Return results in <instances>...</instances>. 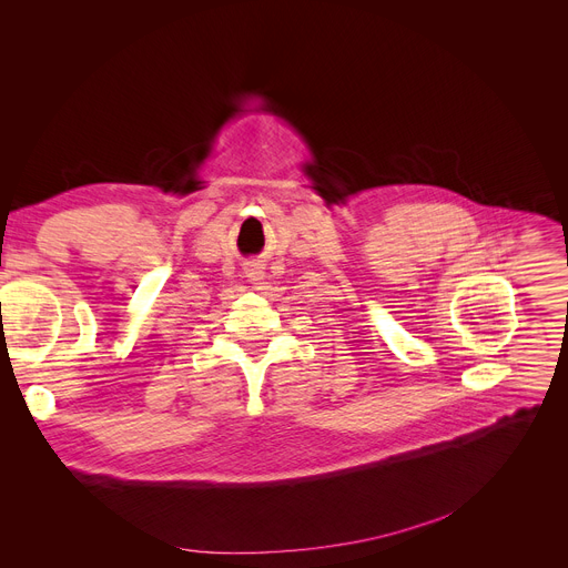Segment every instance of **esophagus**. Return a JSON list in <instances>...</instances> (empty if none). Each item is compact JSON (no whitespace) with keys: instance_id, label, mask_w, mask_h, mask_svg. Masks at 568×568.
<instances>
[{"instance_id":"obj_1","label":"esophagus","mask_w":568,"mask_h":568,"mask_svg":"<svg viewBox=\"0 0 568 568\" xmlns=\"http://www.w3.org/2000/svg\"><path fill=\"white\" fill-rule=\"evenodd\" d=\"M246 276L255 283V281H262V267H255V264H248L246 267Z\"/></svg>"}]
</instances>
